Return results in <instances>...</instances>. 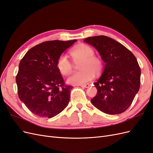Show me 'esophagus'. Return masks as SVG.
Wrapping results in <instances>:
<instances>
[{"label":"esophagus","instance_id":"34e87169","mask_svg":"<svg viewBox=\"0 0 153 153\" xmlns=\"http://www.w3.org/2000/svg\"><path fill=\"white\" fill-rule=\"evenodd\" d=\"M79 86H80L82 87H84V88H88L89 87V84H83V85H80Z\"/></svg>","mask_w":153,"mask_h":153}]
</instances>
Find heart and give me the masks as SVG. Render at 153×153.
<instances>
[{
    "mask_svg": "<svg viewBox=\"0 0 153 153\" xmlns=\"http://www.w3.org/2000/svg\"><path fill=\"white\" fill-rule=\"evenodd\" d=\"M71 55L75 61L82 60L80 69L82 71L76 72L69 76L67 82L71 85H79L86 84L94 77V73L99 74L102 71L103 62L94 56V51L89 46L80 44L71 51ZM57 68L62 75L66 76L72 71V64L66 55H61L57 60Z\"/></svg>",
    "mask_w": 153,
    "mask_h": 153,
    "instance_id": "1",
    "label": "heart"
}]
</instances>
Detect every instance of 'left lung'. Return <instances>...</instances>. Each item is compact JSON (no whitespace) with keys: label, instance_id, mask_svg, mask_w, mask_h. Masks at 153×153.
Returning a JSON list of instances; mask_svg holds the SVG:
<instances>
[{"label":"left lung","instance_id":"left-lung-1","mask_svg":"<svg viewBox=\"0 0 153 153\" xmlns=\"http://www.w3.org/2000/svg\"><path fill=\"white\" fill-rule=\"evenodd\" d=\"M84 41L95 48L105 63L96 82L97 94L91 100L101 112H124L139 91L141 71L136 57L121 43L105 36L89 37Z\"/></svg>","mask_w":153,"mask_h":153}]
</instances>
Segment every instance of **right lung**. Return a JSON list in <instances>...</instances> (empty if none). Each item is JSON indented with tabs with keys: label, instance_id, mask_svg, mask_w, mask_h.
<instances>
[{
	"label": "right lung",
	"instance_id": "1",
	"mask_svg": "<svg viewBox=\"0 0 153 153\" xmlns=\"http://www.w3.org/2000/svg\"><path fill=\"white\" fill-rule=\"evenodd\" d=\"M76 41H45L27 51L21 60L16 77L18 94L34 114L51 118L68 106L73 87L65 85L57 62Z\"/></svg>",
	"mask_w": 153,
	"mask_h": 153
}]
</instances>
